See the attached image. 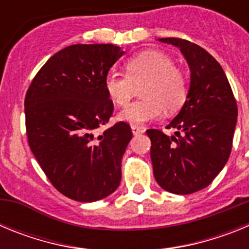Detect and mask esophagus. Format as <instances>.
<instances>
[{
    "mask_svg": "<svg viewBox=\"0 0 249 249\" xmlns=\"http://www.w3.org/2000/svg\"><path fill=\"white\" fill-rule=\"evenodd\" d=\"M131 129H132V133H133L135 136L140 135V133H143L144 132L143 127H138V126H132Z\"/></svg>",
    "mask_w": 249,
    "mask_h": 249,
    "instance_id": "esophagus-1",
    "label": "esophagus"
}]
</instances>
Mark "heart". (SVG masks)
Masks as SVG:
<instances>
[{
    "label": "heart",
    "instance_id": "heart-1",
    "mask_svg": "<svg viewBox=\"0 0 249 249\" xmlns=\"http://www.w3.org/2000/svg\"><path fill=\"white\" fill-rule=\"evenodd\" d=\"M127 73L111 70L105 77V89L114 105H128L137 86H143V100L132 103L118 114V120L132 126L162 117L164 108L175 112L187 98L184 74L175 67L173 59L158 51H144L131 57L126 63Z\"/></svg>",
    "mask_w": 249,
    "mask_h": 249
}]
</instances>
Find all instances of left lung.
Wrapping results in <instances>:
<instances>
[{"label":"left lung","mask_w":249,"mask_h":249,"mask_svg":"<svg viewBox=\"0 0 249 249\" xmlns=\"http://www.w3.org/2000/svg\"><path fill=\"white\" fill-rule=\"evenodd\" d=\"M179 48L190 66L187 100L167 128L175 136L147 129L156 181L176 195L206 188L227 163L238 108L232 89L215 58L196 43L181 38H158Z\"/></svg>","instance_id":"obj_1"}]
</instances>
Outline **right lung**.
I'll list each match as a JSON object with an SVG mask.
<instances>
[{"label":"right lung","instance_id":"right-lung-1","mask_svg":"<svg viewBox=\"0 0 249 249\" xmlns=\"http://www.w3.org/2000/svg\"><path fill=\"white\" fill-rule=\"evenodd\" d=\"M124 51L114 45H72L42 66L25 98L30 148L58 192L78 202L105 198L121 183L132 138L126 122L96 137L113 103L105 77Z\"/></svg>","mask_w":249,"mask_h":249}]
</instances>
